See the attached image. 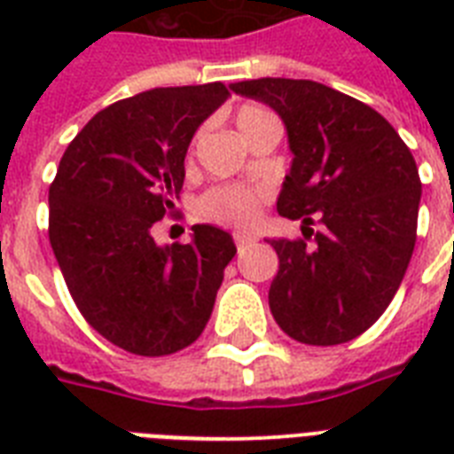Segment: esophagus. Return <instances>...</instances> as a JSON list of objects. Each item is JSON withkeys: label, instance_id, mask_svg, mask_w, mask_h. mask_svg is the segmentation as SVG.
I'll list each match as a JSON object with an SVG mask.
<instances>
[{"label": "esophagus", "instance_id": "34e87169", "mask_svg": "<svg viewBox=\"0 0 454 454\" xmlns=\"http://www.w3.org/2000/svg\"><path fill=\"white\" fill-rule=\"evenodd\" d=\"M233 240H235V245H238V249H245V247H249L252 242H256V238L249 233H235Z\"/></svg>", "mask_w": 454, "mask_h": 454}]
</instances>
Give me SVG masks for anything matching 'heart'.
Segmentation results:
<instances>
[{
    "instance_id": "heart-1",
    "label": "heart",
    "mask_w": 454,
    "mask_h": 454,
    "mask_svg": "<svg viewBox=\"0 0 454 454\" xmlns=\"http://www.w3.org/2000/svg\"><path fill=\"white\" fill-rule=\"evenodd\" d=\"M263 115H269L263 108L242 106L235 115V124H238V129L245 131L249 124ZM266 198H269V188H263V185H221V188L207 192L200 202V209L207 219L245 226L256 219L259 207Z\"/></svg>"
}]
</instances>
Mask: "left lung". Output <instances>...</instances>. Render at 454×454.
I'll use <instances>...</instances> for the list:
<instances>
[{
  "instance_id": "1",
  "label": "left lung",
  "mask_w": 454,
  "mask_h": 454,
  "mask_svg": "<svg viewBox=\"0 0 454 454\" xmlns=\"http://www.w3.org/2000/svg\"><path fill=\"white\" fill-rule=\"evenodd\" d=\"M235 94L283 120L292 151L278 212L306 240L270 238L280 259L269 290L285 334L310 346L351 341L377 323L408 270L422 184L398 131L365 103L313 80L235 82Z\"/></svg>"
}]
</instances>
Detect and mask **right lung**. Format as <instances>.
Masks as SVG:
<instances>
[{"mask_svg": "<svg viewBox=\"0 0 454 454\" xmlns=\"http://www.w3.org/2000/svg\"><path fill=\"white\" fill-rule=\"evenodd\" d=\"M221 82L162 87L101 110L63 153L49 188V240L77 309L137 356L191 346L212 316L231 233L192 226L188 245H157L195 131L228 98Z\"/></svg>", "mask_w": 454, "mask_h": 454, "instance_id": "right-lung-1", "label": "right lung"}]
</instances>
